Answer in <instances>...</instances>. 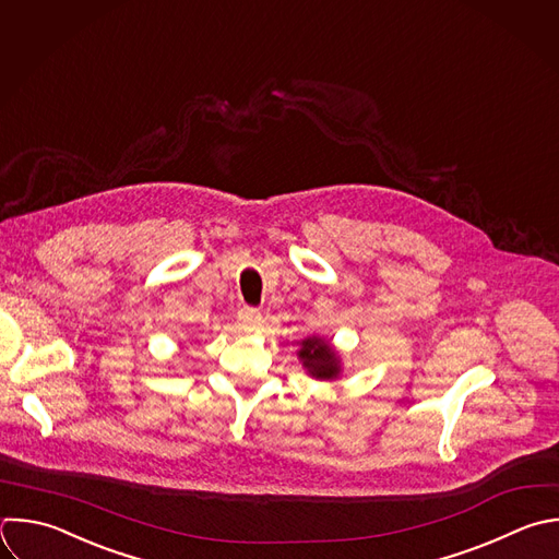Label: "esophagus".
Masks as SVG:
<instances>
[{
	"label": "esophagus",
	"mask_w": 559,
	"mask_h": 559,
	"mask_svg": "<svg viewBox=\"0 0 559 559\" xmlns=\"http://www.w3.org/2000/svg\"><path fill=\"white\" fill-rule=\"evenodd\" d=\"M238 321H240V325H242L245 330L251 332V330H255V328L262 323V314H260V310L245 306V308L238 310Z\"/></svg>",
	"instance_id": "1"
}]
</instances>
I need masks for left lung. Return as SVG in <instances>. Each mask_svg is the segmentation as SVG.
<instances>
[{"label": "left lung", "instance_id": "8db88e82", "mask_svg": "<svg viewBox=\"0 0 559 559\" xmlns=\"http://www.w3.org/2000/svg\"><path fill=\"white\" fill-rule=\"evenodd\" d=\"M299 360L304 362V367L310 369L314 378L328 380V378H336L338 373V358L334 356L332 347L317 336L301 341Z\"/></svg>", "mask_w": 559, "mask_h": 559}]
</instances>
